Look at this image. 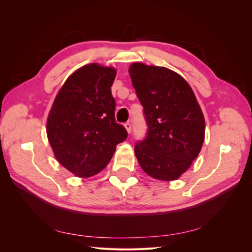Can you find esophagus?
Here are the masks:
<instances>
[{
    "instance_id": "obj_1",
    "label": "esophagus",
    "mask_w": 252,
    "mask_h": 252,
    "mask_svg": "<svg viewBox=\"0 0 252 252\" xmlns=\"http://www.w3.org/2000/svg\"><path fill=\"white\" fill-rule=\"evenodd\" d=\"M124 127H125V129H126L127 133H130V132H131V125H130V124H129V123H126V124L124 125Z\"/></svg>"
}]
</instances>
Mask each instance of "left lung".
<instances>
[{"instance_id":"left-lung-1","label":"left lung","mask_w":252,"mask_h":252,"mask_svg":"<svg viewBox=\"0 0 252 252\" xmlns=\"http://www.w3.org/2000/svg\"><path fill=\"white\" fill-rule=\"evenodd\" d=\"M148 124L147 136L135 145L142 169L159 181H174L199 156L205 119L188 82L166 67L132 63L128 69Z\"/></svg>"}]
</instances>
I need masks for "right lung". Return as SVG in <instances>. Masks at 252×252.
<instances>
[{"instance_id": "add662e5", "label": "right lung", "mask_w": 252, "mask_h": 252, "mask_svg": "<svg viewBox=\"0 0 252 252\" xmlns=\"http://www.w3.org/2000/svg\"><path fill=\"white\" fill-rule=\"evenodd\" d=\"M116 75L114 67L82 66L67 78L48 113L46 132L53 155L78 178L102 171L128 135L114 118L110 88Z\"/></svg>"}]
</instances>
